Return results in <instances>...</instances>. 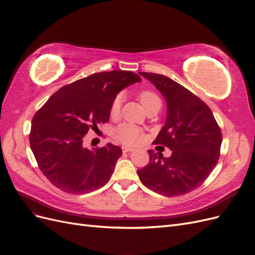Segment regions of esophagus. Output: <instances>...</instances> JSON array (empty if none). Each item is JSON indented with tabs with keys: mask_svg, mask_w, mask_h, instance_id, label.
I'll list each match as a JSON object with an SVG mask.
<instances>
[{
	"mask_svg": "<svg viewBox=\"0 0 255 255\" xmlns=\"http://www.w3.org/2000/svg\"><path fill=\"white\" fill-rule=\"evenodd\" d=\"M136 149L132 148V146H122V152L128 153V152H134Z\"/></svg>",
	"mask_w": 255,
	"mask_h": 255,
	"instance_id": "34e87169",
	"label": "esophagus"
}]
</instances>
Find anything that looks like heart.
I'll use <instances>...</instances> for the list:
<instances>
[{"label": "heart", "mask_w": 255, "mask_h": 255, "mask_svg": "<svg viewBox=\"0 0 255 255\" xmlns=\"http://www.w3.org/2000/svg\"><path fill=\"white\" fill-rule=\"evenodd\" d=\"M139 99L145 110L149 107L160 103V100L155 92L151 90H143L139 94ZM122 103V95H118L114 99L111 106V115L113 117L117 116L120 112V107ZM116 139L125 144H138L144 139V133L142 130L132 125V123H122L115 129Z\"/></svg>", "instance_id": "heart-1"}]
</instances>
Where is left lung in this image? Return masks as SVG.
I'll return each mask as SVG.
<instances>
[{"instance_id": "obj_1", "label": "left lung", "mask_w": 255, "mask_h": 255, "mask_svg": "<svg viewBox=\"0 0 255 255\" xmlns=\"http://www.w3.org/2000/svg\"><path fill=\"white\" fill-rule=\"evenodd\" d=\"M166 99L167 118L155 144L172 151L169 157L149 150V164L137 170L140 182L159 195L182 196L201 186L219 159L221 130L201 99L168 76L139 72Z\"/></svg>"}]
</instances>
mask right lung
<instances>
[{"label": "right lung", "mask_w": 255, "mask_h": 255, "mask_svg": "<svg viewBox=\"0 0 255 255\" xmlns=\"http://www.w3.org/2000/svg\"><path fill=\"white\" fill-rule=\"evenodd\" d=\"M140 76L125 70L94 73L58 89L32 120L29 144L38 167L54 185L68 194H88L110 181L119 145L88 149L84 137L99 123L110 120L118 92Z\"/></svg>", "instance_id": "obj_1"}]
</instances>
